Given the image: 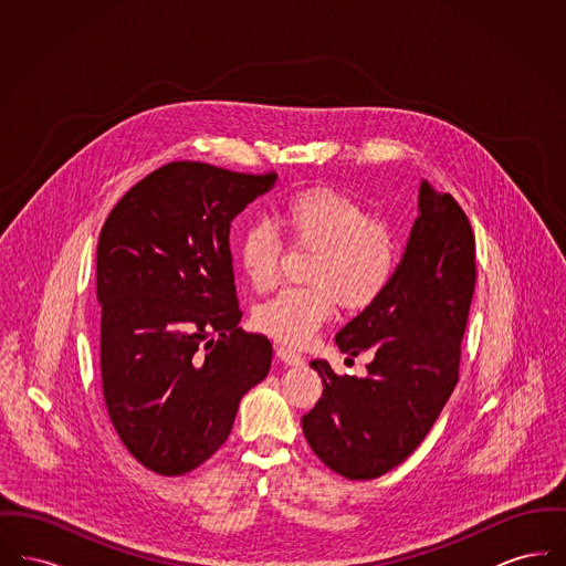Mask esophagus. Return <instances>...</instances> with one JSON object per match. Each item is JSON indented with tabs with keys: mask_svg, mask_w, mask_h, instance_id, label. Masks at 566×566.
<instances>
[{
	"mask_svg": "<svg viewBox=\"0 0 566 566\" xmlns=\"http://www.w3.org/2000/svg\"><path fill=\"white\" fill-rule=\"evenodd\" d=\"M275 356H277L284 365H291V367L303 365L301 354H296V352L291 350V348H286V346H277V348H275Z\"/></svg>",
	"mask_w": 566,
	"mask_h": 566,
	"instance_id": "esophagus-1",
	"label": "esophagus"
}]
</instances>
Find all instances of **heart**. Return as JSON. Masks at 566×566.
Returning <instances> with one entry per match:
<instances>
[{"instance_id":"1","label":"heart","mask_w":566,"mask_h":566,"mask_svg":"<svg viewBox=\"0 0 566 566\" xmlns=\"http://www.w3.org/2000/svg\"><path fill=\"white\" fill-rule=\"evenodd\" d=\"M282 233L303 248H314L305 270L310 286L286 289L259 305V331L286 346H305L335 307L363 310L388 286L397 250L386 224L371 220L350 197L333 189L295 192L277 210ZM282 240L270 224H250L238 242V261L254 291L277 282Z\"/></svg>"}]
</instances>
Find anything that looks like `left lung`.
Here are the masks:
<instances>
[{
  "label": "left lung",
  "instance_id": "obj_1",
  "mask_svg": "<svg viewBox=\"0 0 566 566\" xmlns=\"http://www.w3.org/2000/svg\"><path fill=\"white\" fill-rule=\"evenodd\" d=\"M473 291V229L452 195L422 180L388 286L335 337L350 356H374L367 376L339 377L326 360L310 363L324 390L301 427L328 469L374 480L422 443L457 386Z\"/></svg>",
  "mask_w": 566,
  "mask_h": 566
}]
</instances>
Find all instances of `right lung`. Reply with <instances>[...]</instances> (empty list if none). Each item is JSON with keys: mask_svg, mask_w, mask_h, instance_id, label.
Listing matches in <instances>:
<instances>
[{"mask_svg": "<svg viewBox=\"0 0 566 566\" xmlns=\"http://www.w3.org/2000/svg\"><path fill=\"white\" fill-rule=\"evenodd\" d=\"M273 187V174L169 163L116 203L99 233L104 399L125 448L159 475L212 457L243 395L270 374V339L238 326L229 233Z\"/></svg>", "mask_w": 566, "mask_h": 566, "instance_id": "1", "label": "right lung"}]
</instances>
